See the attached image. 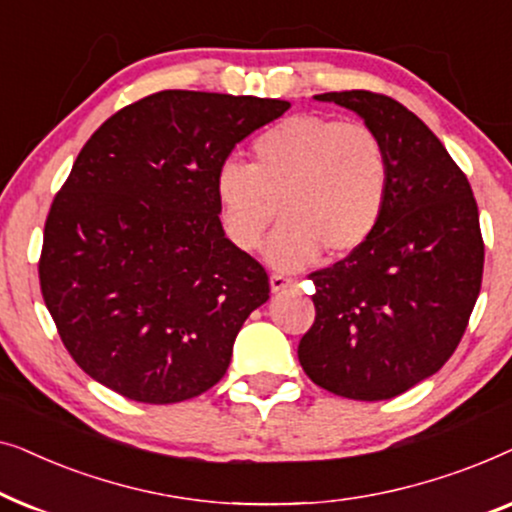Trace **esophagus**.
Segmentation results:
<instances>
[{
  "label": "esophagus",
  "instance_id": "esophagus-1",
  "mask_svg": "<svg viewBox=\"0 0 512 512\" xmlns=\"http://www.w3.org/2000/svg\"><path fill=\"white\" fill-rule=\"evenodd\" d=\"M296 282H293L291 277H284V275H270V291L272 293H279L284 289H289V286H293Z\"/></svg>",
  "mask_w": 512,
  "mask_h": 512
}]
</instances>
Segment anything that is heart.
<instances>
[{
    "label": "heart",
    "instance_id": "1",
    "mask_svg": "<svg viewBox=\"0 0 512 512\" xmlns=\"http://www.w3.org/2000/svg\"><path fill=\"white\" fill-rule=\"evenodd\" d=\"M254 163L226 160L214 179L221 223L242 251L265 244L277 270H300L324 254L361 249L380 226L389 198V158L382 139L363 123L331 116H291L251 144Z\"/></svg>",
    "mask_w": 512,
    "mask_h": 512
}]
</instances>
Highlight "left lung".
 Listing matches in <instances>:
<instances>
[{"mask_svg": "<svg viewBox=\"0 0 512 512\" xmlns=\"http://www.w3.org/2000/svg\"><path fill=\"white\" fill-rule=\"evenodd\" d=\"M314 100L363 118L391 181L370 240L310 275L317 317L298 359L335 396L387 401L436 375L466 331L485 263L478 205L443 142L401 102L368 90Z\"/></svg>", "mask_w": 512, "mask_h": 512, "instance_id": "obj_1", "label": "left lung"}]
</instances>
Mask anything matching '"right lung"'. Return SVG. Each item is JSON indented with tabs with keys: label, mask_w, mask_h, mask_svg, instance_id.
I'll return each instance as SVG.
<instances>
[{
	"label": "right lung",
	"mask_w": 512,
	"mask_h": 512,
	"mask_svg": "<svg viewBox=\"0 0 512 512\" xmlns=\"http://www.w3.org/2000/svg\"><path fill=\"white\" fill-rule=\"evenodd\" d=\"M286 100L160 90L93 132L46 219L39 279L72 359L130 401L167 405L226 375L270 298L226 237L214 179Z\"/></svg>",
	"instance_id": "obj_1"
}]
</instances>
